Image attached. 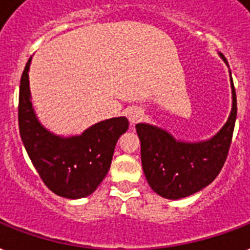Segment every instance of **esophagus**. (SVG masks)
<instances>
[{
	"label": "esophagus",
	"instance_id": "obj_1",
	"mask_svg": "<svg viewBox=\"0 0 250 250\" xmlns=\"http://www.w3.org/2000/svg\"><path fill=\"white\" fill-rule=\"evenodd\" d=\"M143 112L139 109V108H131L130 111L127 112V120H129V123L131 125H134L139 121V120L142 119Z\"/></svg>",
	"mask_w": 250,
	"mask_h": 250
}]
</instances>
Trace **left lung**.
<instances>
[{
	"instance_id": "left-lung-1",
	"label": "left lung",
	"mask_w": 250,
	"mask_h": 250,
	"mask_svg": "<svg viewBox=\"0 0 250 250\" xmlns=\"http://www.w3.org/2000/svg\"><path fill=\"white\" fill-rule=\"evenodd\" d=\"M228 66L227 60L218 52ZM229 71L232 108L227 121L215 134L204 141L176 139L163 127L151 124L135 125L141 141V160L147 183L156 194L180 199L194 194L215 180L227 159L235 127L237 102Z\"/></svg>"
}]
</instances>
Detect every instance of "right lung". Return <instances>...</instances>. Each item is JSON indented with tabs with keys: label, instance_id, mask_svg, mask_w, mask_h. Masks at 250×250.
<instances>
[{
	"label": "right lung",
	"instance_id": "1",
	"mask_svg": "<svg viewBox=\"0 0 250 250\" xmlns=\"http://www.w3.org/2000/svg\"><path fill=\"white\" fill-rule=\"evenodd\" d=\"M28 60L19 87V133L31 162L46 187L60 197L84 198L107 176L116 143L127 130L126 117H113L91 125L79 135H57L48 130L31 102Z\"/></svg>",
	"mask_w": 250,
	"mask_h": 250
}]
</instances>
